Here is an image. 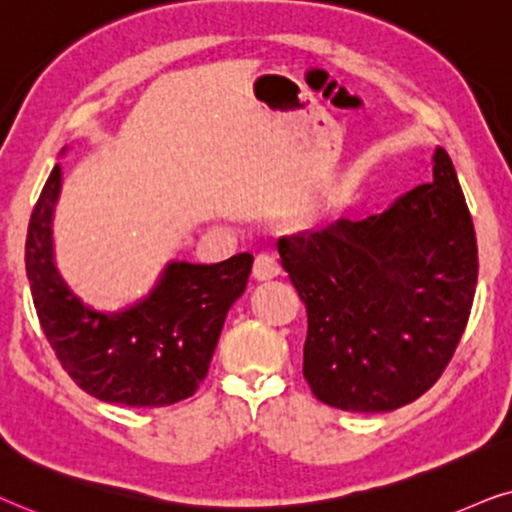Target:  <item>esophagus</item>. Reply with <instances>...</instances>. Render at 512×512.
<instances>
[{"mask_svg":"<svg viewBox=\"0 0 512 512\" xmlns=\"http://www.w3.org/2000/svg\"><path fill=\"white\" fill-rule=\"evenodd\" d=\"M281 274V264L274 255H269V252H260V255L255 257V267H252V276L257 278V281H271V278H276Z\"/></svg>","mask_w":512,"mask_h":512,"instance_id":"1","label":"esophagus"}]
</instances>
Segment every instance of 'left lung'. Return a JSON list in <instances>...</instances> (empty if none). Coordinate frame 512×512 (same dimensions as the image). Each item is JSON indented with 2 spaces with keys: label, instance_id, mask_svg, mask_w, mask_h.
Returning <instances> with one entry per match:
<instances>
[{
  "label": "left lung",
  "instance_id": "8db88e82",
  "mask_svg": "<svg viewBox=\"0 0 512 512\" xmlns=\"http://www.w3.org/2000/svg\"><path fill=\"white\" fill-rule=\"evenodd\" d=\"M433 180L360 222L278 241L306 306L304 379L320 403L391 412L421 398L454 358L473 309L478 243L445 149Z\"/></svg>",
  "mask_w": 512,
  "mask_h": 512
}]
</instances>
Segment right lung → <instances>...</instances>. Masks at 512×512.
Returning <instances> with one entry per match:
<instances>
[{"label":"right lung","mask_w":512,"mask_h":512,"mask_svg":"<svg viewBox=\"0 0 512 512\" xmlns=\"http://www.w3.org/2000/svg\"><path fill=\"white\" fill-rule=\"evenodd\" d=\"M60 166L34 203L25 269L37 318L63 370L93 398L131 407H166L192 398L206 379L229 306L243 295L250 252L217 264L173 262L152 297L124 313L86 309L58 276L51 213Z\"/></svg>","instance_id":"1"}]
</instances>
